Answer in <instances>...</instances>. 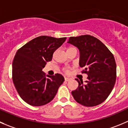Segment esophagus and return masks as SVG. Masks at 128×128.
I'll return each mask as SVG.
<instances>
[{
	"label": "esophagus",
	"mask_w": 128,
	"mask_h": 128,
	"mask_svg": "<svg viewBox=\"0 0 128 128\" xmlns=\"http://www.w3.org/2000/svg\"><path fill=\"white\" fill-rule=\"evenodd\" d=\"M70 78H68V77H65V80L66 81H69V80H70Z\"/></svg>",
	"instance_id": "1"
}]
</instances>
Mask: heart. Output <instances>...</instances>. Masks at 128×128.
<instances>
[{"mask_svg": "<svg viewBox=\"0 0 128 128\" xmlns=\"http://www.w3.org/2000/svg\"><path fill=\"white\" fill-rule=\"evenodd\" d=\"M66 71H68V69H66Z\"/></svg>", "mask_w": 128, "mask_h": 128, "instance_id": "b5f03b06", "label": "heart"}]
</instances>
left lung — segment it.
I'll use <instances>...</instances> for the list:
<instances>
[{
    "instance_id": "obj_1",
    "label": "left lung",
    "mask_w": 128,
    "mask_h": 128,
    "mask_svg": "<svg viewBox=\"0 0 128 128\" xmlns=\"http://www.w3.org/2000/svg\"><path fill=\"white\" fill-rule=\"evenodd\" d=\"M68 43L79 51V66L88 75V80H76L78 88L72 91L74 100L80 104L92 107L105 101L112 91L116 79L114 58L107 47L89 35L70 37Z\"/></svg>"
}]
</instances>
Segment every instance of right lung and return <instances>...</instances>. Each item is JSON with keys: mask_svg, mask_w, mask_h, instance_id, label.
<instances>
[{"mask_svg": "<svg viewBox=\"0 0 128 128\" xmlns=\"http://www.w3.org/2000/svg\"><path fill=\"white\" fill-rule=\"evenodd\" d=\"M66 39L39 36L16 52L12 63V80L20 98L28 104L40 106L49 103L64 81L60 74L47 75V78L42 70Z\"/></svg>", "mask_w": 128, "mask_h": 128, "instance_id": "right-lung-1", "label": "right lung"}]
</instances>
